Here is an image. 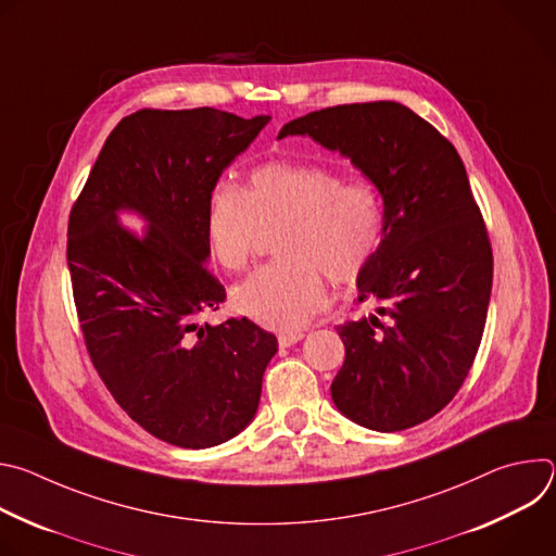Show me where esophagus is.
I'll return each mask as SVG.
<instances>
[{"label":"esophagus","instance_id":"1","mask_svg":"<svg viewBox=\"0 0 556 556\" xmlns=\"http://www.w3.org/2000/svg\"><path fill=\"white\" fill-rule=\"evenodd\" d=\"M277 339H279L281 348H290V345H294L303 339V332L301 330H290V332H281Z\"/></svg>","mask_w":556,"mask_h":556}]
</instances>
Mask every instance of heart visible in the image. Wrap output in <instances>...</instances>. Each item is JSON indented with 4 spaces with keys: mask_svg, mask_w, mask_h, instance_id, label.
I'll use <instances>...</instances> for the list:
<instances>
[{
    "mask_svg": "<svg viewBox=\"0 0 556 556\" xmlns=\"http://www.w3.org/2000/svg\"><path fill=\"white\" fill-rule=\"evenodd\" d=\"M281 257L232 288V305L264 328L299 330L328 303L326 275L354 283L374 262L384 237V200L369 178L268 161L249 187L219 180L206 195L204 232L211 257L230 273L244 270L264 232L281 228Z\"/></svg>",
    "mask_w": 556,
    "mask_h": 556,
    "instance_id": "b5f03b06",
    "label": "heart"
}]
</instances>
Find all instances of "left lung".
Masks as SVG:
<instances>
[{
  "instance_id": "left-lung-1",
  "label": "left lung",
  "mask_w": 556,
  "mask_h": 556,
  "mask_svg": "<svg viewBox=\"0 0 556 556\" xmlns=\"http://www.w3.org/2000/svg\"><path fill=\"white\" fill-rule=\"evenodd\" d=\"M350 157L384 200L382 247L356 279L378 314L337 328L345 363L337 409L391 433L444 409L480 350L493 288V251L455 147L393 101L352 103L286 123ZM383 319L380 320L379 316Z\"/></svg>"
}]
</instances>
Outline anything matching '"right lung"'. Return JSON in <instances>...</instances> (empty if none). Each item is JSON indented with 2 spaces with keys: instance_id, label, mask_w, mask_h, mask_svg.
I'll return each instance as SVG.
<instances>
[{
  "instance_id": "1",
  "label": "right lung",
  "mask_w": 556,
  "mask_h": 556,
  "mask_svg": "<svg viewBox=\"0 0 556 556\" xmlns=\"http://www.w3.org/2000/svg\"><path fill=\"white\" fill-rule=\"evenodd\" d=\"M270 116L140 110L108 136L70 211L67 268L86 348L114 401L157 440L208 448L257 414L275 334L200 324L224 286L211 275L206 195ZM140 214L136 236L117 222Z\"/></svg>"
}]
</instances>
